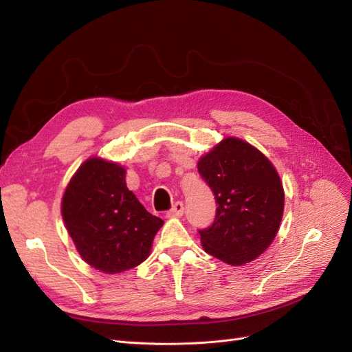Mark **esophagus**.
I'll return each mask as SVG.
<instances>
[{
    "instance_id": "esophagus-1",
    "label": "esophagus",
    "mask_w": 352,
    "mask_h": 352,
    "mask_svg": "<svg viewBox=\"0 0 352 352\" xmlns=\"http://www.w3.org/2000/svg\"><path fill=\"white\" fill-rule=\"evenodd\" d=\"M185 212L184 202H176L173 207L167 211V217H182Z\"/></svg>"
}]
</instances>
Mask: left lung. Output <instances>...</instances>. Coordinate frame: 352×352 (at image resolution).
<instances>
[{"mask_svg": "<svg viewBox=\"0 0 352 352\" xmlns=\"http://www.w3.org/2000/svg\"><path fill=\"white\" fill-rule=\"evenodd\" d=\"M217 211L208 228L198 230L204 250L228 265H245L262 254L276 236L284 211V189L266 157L239 138H226L198 162Z\"/></svg>", "mask_w": 352, "mask_h": 352, "instance_id": "left-lung-1", "label": "left lung"}]
</instances>
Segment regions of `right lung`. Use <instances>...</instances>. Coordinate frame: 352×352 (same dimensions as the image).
I'll return each mask as SVG.
<instances>
[{"label":"right lung","instance_id":"obj_1","mask_svg":"<svg viewBox=\"0 0 352 352\" xmlns=\"http://www.w3.org/2000/svg\"><path fill=\"white\" fill-rule=\"evenodd\" d=\"M126 170L93 157L68 184L60 212L74 245L93 268L119 274L148 258L163 220L126 188Z\"/></svg>","mask_w":352,"mask_h":352}]
</instances>
